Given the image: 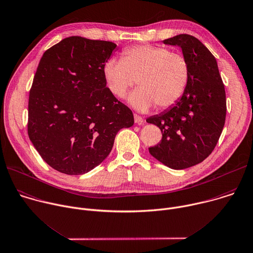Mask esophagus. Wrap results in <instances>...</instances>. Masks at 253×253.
<instances>
[{
	"label": "esophagus",
	"mask_w": 253,
	"mask_h": 253,
	"mask_svg": "<svg viewBox=\"0 0 253 253\" xmlns=\"http://www.w3.org/2000/svg\"><path fill=\"white\" fill-rule=\"evenodd\" d=\"M134 121H135V123H137V124H139V125H141V124L144 123L143 118H142L141 116L137 115V114H134Z\"/></svg>",
	"instance_id": "34e87169"
}]
</instances>
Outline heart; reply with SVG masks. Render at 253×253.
<instances>
[{
    "instance_id": "b5f03b06",
    "label": "heart",
    "mask_w": 253,
    "mask_h": 253,
    "mask_svg": "<svg viewBox=\"0 0 253 253\" xmlns=\"http://www.w3.org/2000/svg\"><path fill=\"white\" fill-rule=\"evenodd\" d=\"M108 90L123 98L138 81L129 103L139 111L154 105L166 109L184 95L190 80V64L181 53L152 44L134 45L122 51L121 59L111 58L103 66Z\"/></svg>"
}]
</instances>
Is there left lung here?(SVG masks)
Masks as SVG:
<instances>
[{"instance_id":"left-lung-1","label":"left lung","mask_w":253,"mask_h":253,"mask_svg":"<svg viewBox=\"0 0 253 253\" xmlns=\"http://www.w3.org/2000/svg\"><path fill=\"white\" fill-rule=\"evenodd\" d=\"M163 42L182 48L190 64V80L174 106L146 119L163 135L149 152L171 169L183 170L213 151L225 122V90L214 56L197 38L183 34Z\"/></svg>"}]
</instances>
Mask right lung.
<instances>
[{"label": "right lung", "instance_id": "right-lung-1", "mask_svg": "<svg viewBox=\"0 0 253 253\" xmlns=\"http://www.w3.org/2000/svg\"><path fill=\"white\" fill-rule=\"evenodd\" d=\"M116 44L69 37L44 51L29 96L28 134L54 170L83 175L101 164L132 111L106 87L103 66Z\"/></svg>", "mask_w": 253, "mask_h": 253}]
</instances>
